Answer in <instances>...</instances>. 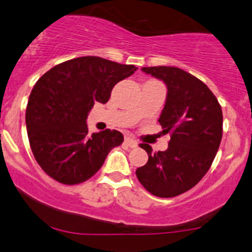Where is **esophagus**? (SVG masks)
<instances>
[{
	"label": "esophagus",
	"instance_id": "obj_1",
	"mask_svg": "<svg viewBox=\"0 0 252 252\" xmlns=\"http://www.w3.org/2000/svg\"><path fill=\"white\" fill-rule=\"evenodd\" d=\"M124 144H126V146L130 147V148H136L137 147V142L135 141L134 139H130V137H126V140H124Z\"/></svg>",
	"mask_w": 252,
	"mask_h": 252
}]
</instances>
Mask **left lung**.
I'll return each mask as SVG.
<instances>
[{"label":"left lung","instance_id":"obj_1","mask_svg":"<svg viewBox=\"0 0 252 252\" xmlns=\"http://www.w3.org/2000/svg\"><path fill=\"white\" fill-rule=\"evenodd\" d=\"M144 72L166 84V101L158 122L163 133H170L168 150L148 155L136 169L140 184L151 194L171 198L194 187L208 173L222 139V110L205 83L173 66L142 67Z\"/></svg>","mask_w":252,"mask_h":252}]
</instances>
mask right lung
I'll return each mask as SVG.
<instances>
[{"mask_svg":"<svg viewBox=\"0 0 252 252\" xmlns=\"http://www.w3.org/2000/svg\"><path fill=\"white\" fill-rule=\"evenodd\" d=\"M134 65L81 57L47 71L31 91L25 122L29 142L42 170L63 185H77L101 168L123 134L106 129L88 133L95 102L106 104L113 87L136 71Z\"/></svg>","mask_w":252,"mask_h":252,"instance_id":"add662e5","label":"right lung"}]
</instances>
